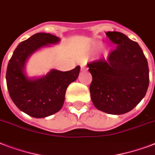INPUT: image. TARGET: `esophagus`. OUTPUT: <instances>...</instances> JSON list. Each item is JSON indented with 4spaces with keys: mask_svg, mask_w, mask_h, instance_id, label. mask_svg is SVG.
Masks as SVG:
<instances>
[{
    "mask_svg": "<svg viewBox=\"0 0 155 155\" xmlns=\"http://www.w3.org/2000/svg\"><path fill=\"white\" fill-rule=\"evenodd\" d=\"M86 68H87V67H86V64H85V63H82V64H81V69H82V70H84V69H86Z\"/></svg>",
    "mask_w": 155,
    "mask_h": 155,
    "instance_id": "obj_1",
    "label": "esophagus"
}]
</instances>
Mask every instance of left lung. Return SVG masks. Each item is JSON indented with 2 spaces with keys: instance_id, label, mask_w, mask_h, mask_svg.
Instances as JSON below:
<instances>
[{
  "instance_id": "left-lung-1",
  "label": "left lung",
  "mask_w": 155,
  "mask_h": 155,
  "mask_svg": "<svg viewBox=\"0 0 155 155\" xmlns=\"http://www.w3.org/2000/svg\"><path fill=\"white\" fill-rule=\"evenodd\" d=\"M106 35L117 48L106 59L87 63L92 76L90 93L96 108L119 115L132 110L145 97L149 67L137 42L117 31H108Z\"/></svg>"
}]
</instances>
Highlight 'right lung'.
<instances>
[{
  "label": "right lung",
  "mask_w": 155,
  "mask_h": 155,
  "mask_svg": "<svg viewBox=\"0 0 155 155\" xmlns=\"http://www.w3.org/2000/svg\"><path fill=\"white\" fill-rule=\"evenodd\" d=\"M59 41L54 35L37 33L18 45L8 61L6 83L13 102L33 117L42 118L57 113L63 107L66 90L78 78L80 66L68 71L52 70L44 77L29 80L24 73L28 57L40 47Z\"/></svg>",
  "instance_id": "add662e5"
}]
</instances>
